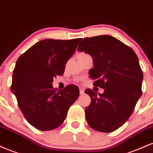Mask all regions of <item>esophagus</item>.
<instances>
[{
    "label": "esophagus",
    "instance_id": "1",
    "mask_svg": "<svg viewBox=\"0 0 153 153\" xmlns=\"http://www.w3.org/2000/svg\"><path fill=\"white\" fill-rule=\"evenodd\" d=\"M79 91H80V94H81V95H83L84 93V88L79 87Z\"/></svg>",
    "mask_w": 153,
    "mask_h": 153
}]
</instances>
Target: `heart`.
<instances>
[{"instance_id":"heart-1","label":"heart","mask_w":153,"mask_h":153,"mask_svg":"<svg viewBox=\"0 0 153 153\" xmlns=\"http://www.w3.org/2000/svg\"><path fill=\"white\" fill-rule=\"evenodd\" d=\"M84 54H85V53H80L79 55H84Z\"/></svg>"}]
</instances>
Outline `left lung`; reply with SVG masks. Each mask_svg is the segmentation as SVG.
<instances>
[{
    "label": "left lung",
    "mask_w": 153,
    "mask_h": 153,
    "mask_svg": "<svg viewBox=\"0 0 153 153\" xmlns=\"http://www.w3.org/2000/svg\"><path fill=\"white\" fill-rule=\"evenodd\" d=\"M77 50L91 56L94 68L89 77L105 89L98 94L90 89L84 91L91 97L85 109L88 125L99 132H113L128 120L142 96L143 74L137 55L109 35L85 38Z\"/></svg>",
    "instance_id": "left-lung-1"
}]
</instances>
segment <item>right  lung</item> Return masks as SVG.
<instances>
[{"instance_id":"right-lung-1","label":"right lung","mask_w":153,"mask_h":153,"mask_svg":"<svg viewBox=\"0 0 153 153\" xmlns=\"http://www.w3.org/2000/svg\"><path fill=\"white\" fill-rule=\"evenodd\" d=\"M81 39L41 40L21 55L13 71V94L27 121L35 128L51 130L60 126L69 107L79 96L76 85L53 89L56 75H62L65 64L74 53Z\"/></svg>"}]
</instances>
